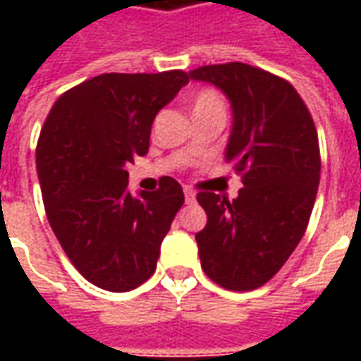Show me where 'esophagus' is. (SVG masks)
<instances>
[{
  "mask_svg": "<svg viewBox=\"0 0 361 361\" xmlns=\"http://www.w3.org/2000/svg\"><path fill=\"white\" fill-rule=\"evenodd\" d=\"M183 195H185V203H193L195 201V191L193 189L185 188L183 189Z\"/></svg>",
  "mask_w": 361,
  "mask_h": 361,
  "instance_id": "34e87169",
  "label": "esophagus"
}]
</instances>
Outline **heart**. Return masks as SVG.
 <instances>
[{
    "instance_id": "1",
    "label": "heart",
    "mask_w": 361,
    "mask_h": 361,
    "mask_svg": "<svg viewBox=\"0 0 361 361\" xmlns=\"http://www.w3.org/2000/svg\"><path fill=\"white\" fill-rule=\"evenodd\" d=\"M193 116H203V114H224V100L214 89L197 90L193 100H191Z\"/></svg>"
}]
</instances>
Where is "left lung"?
Returning a JSON list of instances; mask_svg holds the SVG:
<instances>
[{
  "label": "left lung",
  "mask_w": 361,
  "mask_h": 361,
  "mask_svg": "<svg viewBox=\"0 0 361 361\" xmlns=\"http://www.w3.org/2000/svg\"><path fill=\"white\" fill-rule=\"evenodd\" d=\"M189 79L219 87L232 104L226 162L243 181L234 201L197 195L207 212L195 234L201 267L226 290H255L305 234L321 176L317 129L298 90L265 69L232 61L197 67Z\"/></svg>",
  "instance_id": "1"
}]
</instances>
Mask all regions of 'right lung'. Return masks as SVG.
<instances>
[{"instance_id":"obj_1","label":"right lung","mask_w":361,"mask_h":361,"mask_svg":"<svg viewBox=\"0 0 361 361\" xmlns=\"http://www.w3.org/2000/svg\"><path fill=\"white\" fill-rule=\"evenodd\" d=\"M189 73H104L59 96L44 121L36 170L46 216L69 261L108 292L141 286L183 204V189L160 178L133 197L126 166L149 152L157 114Z\"/></svg>"}]
</instances>
